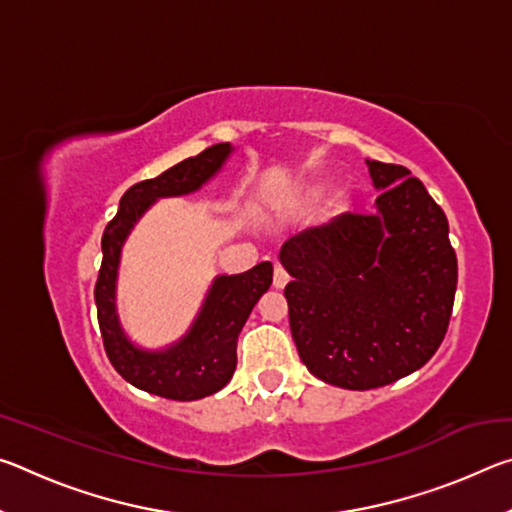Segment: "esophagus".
Returning <instances> with one entry per match:
<instances>
[{
  "mask_svg": "<svg viewBox=\"0 0 512 512\" xmlns=\"http://www.w3.org/2000/svg\"><path fill=\"white\" fill-rule=\"evenodd\" d=\"M289 282V273L284 271L280 264H275V271H273V287L275 289H284Z\"/></svg>",
  "mask_w": 512,
  "mask_h": 512,
  "instance_id": "34e87169",
  "label": "esophagus"
}]
</instances>
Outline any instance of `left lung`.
Here are the masks:
<instances>
[{"label":"left lung","mask_w":512,"mask_h":512,"mask_svg":"<svg viewBox=\"0 0 512 512\" xmlns=\"http://www.w3.org/2000/svg\"><path fill=\"white\" fill-rule=\"evenodd\" d=\"M375 212L291 237V336L325 384L368 391L420 370L443 343L456 293L447 216L400 164L366 160Z\"/></svg>","instance_id":"1"}]
</instances>
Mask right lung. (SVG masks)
<instances>
[{
  "label": "right lung",
  "instance_id": "right-lung-1",
  "mask_svg": "<svg viewBox=\"0 0 512 512\" xmlns=\"http://www.w3.org/2000/svg\"><path fill=\"white\" fill-rule=\"evenodd\" d=\"M232 144H214L203 153L178 162L158 178L133 185L121 196L117 216L101 239L103 262L94 302L112 366L140 391L192 402L228 384L237 368V339L250 311L273 282V264L262 262L239 275H216L187 332L167 348L149 350L126 334L117 311V280L121 250L142 216L160 198L194 194L223 169Z\"/></svg>",
  "mask_w": 512,
  "mask_h": 512
}]
</instances>
